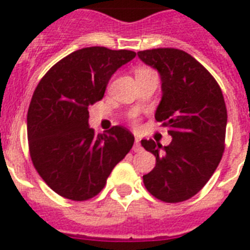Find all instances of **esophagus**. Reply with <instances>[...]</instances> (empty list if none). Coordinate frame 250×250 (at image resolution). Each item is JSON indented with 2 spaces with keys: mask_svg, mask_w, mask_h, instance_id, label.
<instances>
[{
  "mask_svg": "<svg viewBox=\"0 0 250 250\" xmlns=\"http://www.w3.org/2000/svg\"><path fill=\"white\" fill-rule=\"evenodd\" d=\"M141 150H143V146H141V144H140V140H139V139H136V140H135V145H133V152L139 153V152H141Z\"/></svg>",
  "mask_w": 250,
  "mask_h": 250,
  "instance_id": "obj_1",
  "label": "esophagus"
}]
</instances>
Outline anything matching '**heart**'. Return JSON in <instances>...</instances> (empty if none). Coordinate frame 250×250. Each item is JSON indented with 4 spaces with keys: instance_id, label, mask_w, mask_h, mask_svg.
Here are the masks:
<instances>
[{
    "instance_id": "1",
    "label": "heart",
    "mask_w": 250,
    "mask_h": 250,
    "mask_svg": "<svg viewBox=\"0 0 250 250\" xmlns=\"http://www.w3.org/2000/svg\"><path fill=\"white\" fill-rule=\"evenodd\" d=\"M146 70H148V68H139V70H137L136 72H140V71H146Z\"/></svg>"
}]
</instances>
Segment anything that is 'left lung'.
Returning a JSON list of instances; mask_svg holds the SVG:
<instances>
[{
	"label": "left lung",
	"instance_id": "1",
	"mask_svg": "<svg viewBox=\"0 0 250 250\" xmlns=\"http://www.w3.org/2000/svg\"><path fill=\"white\" fill-rule=\"evenodd\" d=\"M137 56L160 72L162 100L156 121L167 127V146L141 140L156 157L143 176L149 193L164 202L193 197L209 182L225 152L227 109L221 86L198 61L180 49L143 50Z\"/></svg>",
	"mask_w": 250,
	"mask_h": 250
}]
</instances>
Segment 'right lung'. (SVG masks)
<instances>
[{
  "mask_svg": "<svg viewBox=\"0 0 250 250\" xmlns=\"http://www.w3.org/2000/svg\"><path fill=\"white\" fill-rule=\"evenodd\" d=\"M135 56L104 46L79 49L54 64L33 92L27 114L31 160L62 197H94L132 148L135 137L122 125L94 135L88 106L102 100L111 75Z\"/></svg>",
  "mask_w": 250,
  "mask_h": 250,
  "instance_id": "1",
  "label": "right lung"
}]
</instances>
